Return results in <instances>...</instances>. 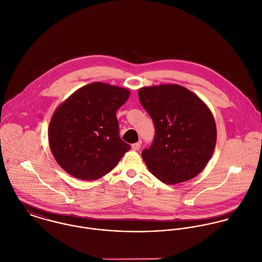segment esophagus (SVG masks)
<instances>
[{
  "instance_id": "esophagus-1",
  "label": "esophagus",
  "mask_w": 262,
  "mask_h": 262,
  "mask_svg": "<svg viewBox=\"0 0 262 262\" xmlns=\"http://www.w3.org/2000/svg\"><path fill=\"white\" fill-rule=\"evenodd\" d=\"M132 148H133V150H135V151H139L140 148H141V142H138V143L133 144V145H132Z\"/></svg>"
}]
</instances>
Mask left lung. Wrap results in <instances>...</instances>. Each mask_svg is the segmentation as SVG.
I'll return each mask as SVG.
<instances>
[{
	"mask_svg": "<svg viewBox=\"0 0 262 262\" xmlns=\"http://www.w3.org/2000/svg\"><path fill=\"white\" fill-rule=\"evenodd\" d=\"M139 99L155 125L153 143L142 152L150 172L167 184L194 178L208 164L216 142L209 107L179 85L141 88Z\"/></svg>",
	"mask_w": 262,
	"mask_h": 262,
	"instance_id": "1",
	"label": "left lung"
}]
</instances>
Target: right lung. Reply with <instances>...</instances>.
Segmentation results:
<instances>
[{
	"mask_svg": "<svg viewBox=\"0 0 262 262\" xmlns=\"http://www.w3.org/2000/svg\"><path fill=\"white\" fill-rule=\"evenodd\" d=\"M129 91L91 83L72 94L54 111L49 141L53 157L72 176L96 180L110 172L130 149L119 137L116 110Z\"/></svg>",
	"mask_w": 262,
	"mask_h": 262,
	"instance_id": "right-lung-1",
	"label": "right lung"
}]
</instances>
